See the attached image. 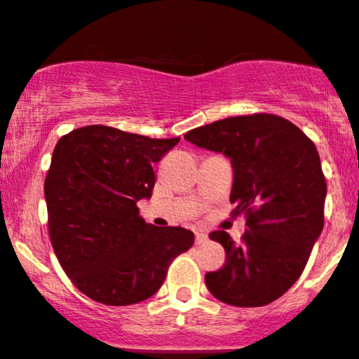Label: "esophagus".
<instances>
[{
    "mask_svg": "<svg viewBox=\"0 0 359 359\" xmlns=\"http://www.w3.org/2000/svg\"><path fill=\"white\" fill-rule=\"evenodd\" d=\"M208 240V235L203 233V231H196V243L201 245V243H204Z\"/></svg>",
    "mask_w": 359,
    "mask_h": 359,
    "instance_id": "34e87169",
    "label": "esophagus"
}]
</instances>
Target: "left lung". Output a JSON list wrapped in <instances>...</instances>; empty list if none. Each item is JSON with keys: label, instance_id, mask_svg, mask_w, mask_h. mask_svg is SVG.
<instances>
[{"label": "left lung", "instance_id": "left-lung-1", "mask_svg": "<svg viewBox=\"0 0 359 359\" xmlns=\"http://www.w3.org/2000/svg\"><path fill=\"white\" fill-rule=\"evenodd\" d=\"M196 147L231 160V215L245 216V233L235 243L223 230L226 261L204 276L208 290L233 306H264L300 278L324 228L327 184L313 141L274 114H249L201 126L184 135Z\"/></svg>", "mask_w": 359, "mask_h": 359}]
</instances>
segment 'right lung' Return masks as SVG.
I'll return each instance as SVG.
<instances>
[{"label": "right lung", "instance_id": "add662e5", "mask_svg": "<svg viewBox=\"0 0 359 359\" xmlns=\"http://www.w3.org/2000/svg\"><path fill=\"white\" fill-rule=\"evenodd\" d=\"M179 141L100 124L57 141L44 182L49 237L71 283L92 300L110 306L147 300L194 243L191 230L148 224L136 206L151 196L153 165Z\"/></svg>", "mask_w": 359, "mask_h": 359}]
</instances>
